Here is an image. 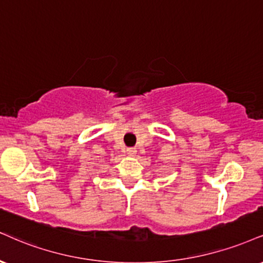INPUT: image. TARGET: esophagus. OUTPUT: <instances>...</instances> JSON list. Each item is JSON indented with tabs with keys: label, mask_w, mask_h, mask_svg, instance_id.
Segmentation results:
<instances>
[{
	"label": "esophagus",
	"mask_w": 263,
	"mask_h": 263,
	"mask_svg": "<svg viewBox=\"0 0 263 263\" xmlns=\"http://www.w3.org/2000/svg\"><path fill=\"white\" fill-rule=\"evenodd\" d=\"M126 153H127L129 157H134L135 154L137 153V151H136V148H134V147H129V148H127V149H126Z\"/></svg>",
	"instance_id": "obj_1"
}]
</instances>
